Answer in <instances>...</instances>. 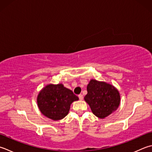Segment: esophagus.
I'll return each instance as SVG.
<instances>
[{
    "label": "esophagus",
    "mask_w": 152,
    "mask_h": 152,
    "mask_svg": "<svg viewBox=\"0 0 152 152\" xmlns=\"http://www.w3.org/2000/svg\"><path fill=\"white\" fill-rule=\"evenodd\" d=\"M78 97H79V99H80V100H83V99H84V97H83V96L82 94H80V95H78Z\"/></svg>",
    "instance_id": "1"
}]
</instances>
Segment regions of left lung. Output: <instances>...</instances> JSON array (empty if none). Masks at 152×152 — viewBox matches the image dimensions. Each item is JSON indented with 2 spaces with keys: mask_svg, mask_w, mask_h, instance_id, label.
<instances>
[{
  "mask_svg": "<svg viewBox=\"0 0 152 152\" xmlns=\"http://www.w3.org/2000/svg\"><path fill=\"white\" fill-rule=\"evenodd\" d=\"M87 91L85 102L98 118L107 117L115 111L120 105L119 91L109 83L91 79L87 86Z\"/></svg>",
  "mask_w": 152,
  "mask_h": 152,
  "instance_id": "8db88e82",
  "label": "left lung"
}]
</instances>
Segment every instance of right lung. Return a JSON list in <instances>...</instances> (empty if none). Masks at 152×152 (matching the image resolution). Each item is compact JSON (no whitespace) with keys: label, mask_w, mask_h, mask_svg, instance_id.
<instances>
[{"label":"right lung","mask_w":152,"mask_h":152,"mask_svg":"<svg viewBox=\"0 0 152 152\" xmlns=\"http://www.w3.org/2000/svg\"><path fill=\"white\" fill-rule=\"evenodd\" d=\"M79 98L62 84H49L37 95L39 109L44 116L53 121L61 120L68 114L70 105Z\"/></svg>","instance_id":"obj_1"}]
</instances>
